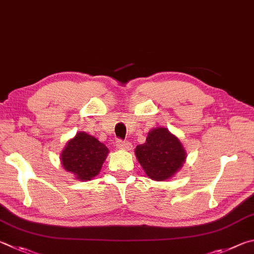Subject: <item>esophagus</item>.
Listing matches in <instances>:
<instances>
[{
	"mask_svg": "<svg viewBox=\"0 0 254 254\" xmlns=\"http://www.w3.org/2000/svg\"><path fill=\"white\" fill-rule=\"evenodd\" d=\"M116 146L119 149H124V150H129L131 148V144L128 143V141H123V140H117L116 141Z\"/></svg>",
	"mask_w": 254,
	"mask_h": 254,
	"instance_id": "1",
	"label": "esophagus"
}]
</instances>
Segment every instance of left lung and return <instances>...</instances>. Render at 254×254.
<instances>
[{
    "label": "left lung",
    "mask_w": 254,
    "mask_h": 254,
    "mask_svg": "<svg viewBox=\"0 0 254 254\" xmlns=\"http://www.w3.org/2000/svg\"><path fill=\"white\" fill-rule=\"evenodd\" d=\"M135 155L145 174L157 182L172 179L188 157L179 137L165 127L150 129L145 143L135 148Z\"/></svg>",
    "instance_id": "8db88e82"
}]
</instances>
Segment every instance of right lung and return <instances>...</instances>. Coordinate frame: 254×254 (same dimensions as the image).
<instances>
[{"label":"right lung","instance_id":"add662e5","mask_svg":"<svg viewBox=\"0 0 254 254\" xmlns=\"http://www.w3.org/2000/svg\"><path fill=\"white\" fill-rule=\"evenodd\" d=\"M109 149L96 137L78 131L60 154L61 165L78 181H90L99 174Z\"/></svg>","mask_w":254,"mask_h":254}]
</instances>
